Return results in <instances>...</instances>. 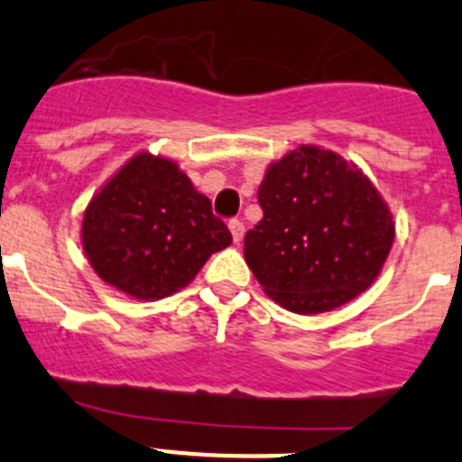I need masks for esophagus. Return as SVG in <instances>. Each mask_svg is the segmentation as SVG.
Wrapping results in <instances>:
<instances>
[{"instance_id":"1","label":"esophagus","mask_w":462,"mask_h":462,"mask_svg":"<svg viewBox=\"0 0 462 462\" xmlns=\"http://www.w3.org/2000/svg\"><path fill=\"white\" fill-rule=\"evenodd\" d=\"M227 227H230V232H232V239L239 244L241 236H244V232H246V230H244V223H241L239 218H232V221L227 223Z\"/></svg>"}]
</instances>
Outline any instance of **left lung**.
Listing matches in <instances>:
<instances>
[{"instance_id": "obj_1", "label": "left lung", "mask_w": 462, "mask_h": 462, "mask_svg": "<svg viewBox=\"0 0 462 462\" xmlns=\"http://www.w3.org/2000/svg\"><path fill=\"white\" fill-rule=\"evenodd\" d=\"M262 221L244 257L264 292L301 315L334 310L368 290L393 244V218L371 180L327 149L303 147L269 165Z\"/></svg>"}]
</instances>
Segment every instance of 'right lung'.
<instances>
[{"label": "right lung", "mask_w": 462, "mask_h": 462, "mask_svg": "<svg viewBox=\"0 0 462 462\" xmlns=\"http://www.w3.org/2000/svg\"><path fill=\"white\" fill-rule=\"evenodd\" d=\"M232 244L177 163L133 156L94 198L82 218V246L94 272L135 299L180 292L214 253Z\"/></svg>", "instance_id": "add662e5"}]
</instances>
